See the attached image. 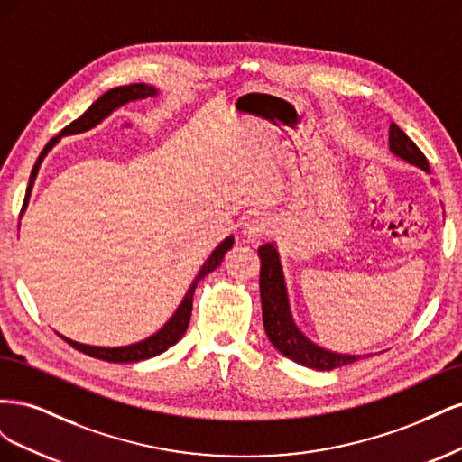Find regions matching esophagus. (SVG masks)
Here are the masks:
<instances>
[{"label":"esophagus","instance_id":"esophagus-1","mask_svg":"<svg viewBox=\"0 0 462 462\" xmlns=\"http://www.w3.org/2000/svg\"><path fill=\"white\" fill-rule=\"evenodd\" d=\"M270 227H272L270 217H268V214H263V212H250L245 217V223H243L245 233L250 235V236H260L263 233H268Z\"/></svg>","mask_w":462,"mask_h":462}]
</instances>
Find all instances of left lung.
<instances>
[{
  "label": "left lung",
  "instance_id": "left-lung-1",
  "mask_svg": "<svg viewBox=\"0 0 462 462\" xmlns=\"http://www.w3.org/2000/svg\"><path fill=\"white\" fill-rule=\"evenodd\" d=\"M389 146L397 156L404 158L407 162L422 167L424 171L430 173L428 160L411 138L404 134L395 123L389 127ZM260 258H262V270H260V299H262V318H263V329L268 333V339L283 353L287 358L299 362L306 368L316 370H335L345 365L356 362L360 356L355 355H337L326 351L304 335L295 326L291 318L289 300L285 292V279L282 272V263H279V254L272 243L260 246Z\"/></svg>",
  "mask_w": 462,
  "mask_h": 462
}]
</instances>
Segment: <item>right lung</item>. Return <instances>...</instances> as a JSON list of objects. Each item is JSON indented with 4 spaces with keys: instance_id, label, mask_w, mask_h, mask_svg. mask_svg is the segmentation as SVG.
<instances>
[{
    "instance_id": "right-lung-1",
    "label": "right lung",
    "mask_w": 462,
    "mask_h": 462,
    "mask_svg": "<svg viewBox=\"0 0 462 462\" xmlns=\"http://www.w3.org/2000/svg\"><path fill=\"white\" fill-rule=\"evenodd\" d=\"M148 96H156V88H152L148 85H127V87L111 88L104 96L97 97V100L79 119H75L71 125H67L65 129H61L60 136L88 131L90 127H94V125L100 123L104 117H107L116 107L127 104L131 100H144V97H148ZM60 136H53L51 141L44 146V150L40 152V156H38V160H36V163L32 167L29 187H32V183H34L42 160H44L48 150L60 141ZM24 204H26V199H24ZM231 246H233V236H227V239L223 241L214 250L212 256L206 260V263L202 265V270L199 272L197 279H194V282H192V285H190L189 292L185 295L183 302L179 304V309L171 316V319L167 321V324L156 335H152V337H148V339H144L141 343L129 345V346H116V348L82 345V343H77V341H71V339L63 337V335H61V339H65L69 345L75 346L77 351H80V353H85V355L94 356V358H102V360H107V362H138V360H146V358H152V356H156V355H162L163 351H167V348L173 346L185 335V331L189 328V321H190V312H192L194 289H197L199 282H200L204 275H208L209 272H214L216 268H219L221 262H223V256L227 254V250Z\"/></svg>"
}]
</instances>
